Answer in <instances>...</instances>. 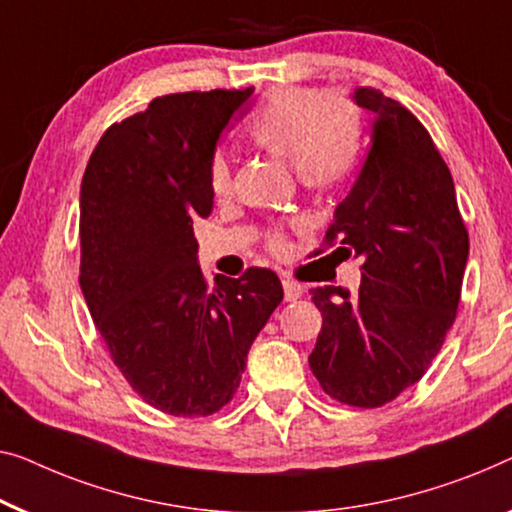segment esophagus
<instances>
[{
	"label": "esophagus",
	"mask_w": 512,
	"mask_h": 512,
	"mask_svg": "<svg viewBox=\"0 0 512 512\" xmlns=\"http://www.w3.org/2000/svg\"><path fill=\"white\" fill-rule=\"evenodd\" d=\"M281 284H284V298L288 302H295L298 298H302V286L298 284V281L284 279V281H281Z\"/></svg>",
	"instance_id": "34e87169"
}]
</instances>
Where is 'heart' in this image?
<instances>
[{
    "label": "heart",
    "instance_id": "obj_1",
    "mask_svg": "<svg viewBox=\"0 0 512 512\" xmlns=\"http://www.w3.org/2000/svg\"><path fill=\"white\" fill-rule=\"evenodd\" d=\"M251 143L274 159L293 164L302 187L325 191L337 187L351 173L360 150L358 108L344 96H321L307 87L272 90L247 124ZM210 187L226 194L231 170L224 154H214ZM274 251L284 249V238L270 240Z\"/></svg>",
    "mask_w": 512,
    "mask_h": 512
}]
</instances>
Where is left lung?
Here are the masks:
<instances>
[{"instance_id": "1", "label": "left lung", "mask_w": 512, "mask_h": 512, "mask_svg": "<svg viewBox=\"0 0 512 512\" xmlns=\"http://www.w3.org/2000/svg\"><path fill=\"white\" fill-rule=\"evenodd\" d=\"M372 147L325 240L362 261V281L311 288L323 316L309 367L337 402L374 409L418 383L455 321L469 233L455 184L427 129L402 103L355 87Z\"/></svg>"}]
</instances>
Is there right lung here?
<instances>
[{"instance_id": "1", "label": "right lung", "mask_w": 512, "mask_h": 512, "mask_svg": "<svg viewBox=\"0 0 512 512\" xmlns=\"http://www.w3.org/2000/svg\"><path fill=\"white\" fill-rule=\"evenodd\" d=\"M254 94L182 92L103 133L80 187V288L110 358L170 416L231 402L247 353L284 298L277 274L249 268L210 286L194 219L212 212L221 131Z\"/></svg>"}]
</instances>
